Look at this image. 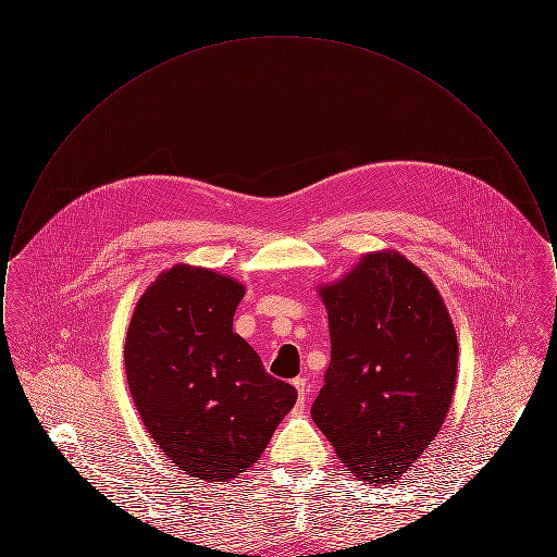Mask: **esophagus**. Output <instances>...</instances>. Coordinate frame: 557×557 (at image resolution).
Returning a JSON list of instances; mask_svg holds the SVG:
<instances>
[{"mask_svg":"<svg viewBox=\"0 0 557 557\" xmlns=\"http://www.w3.org/2000/svg\"><path fill=\"white\" fill-rule=\"evenodd\" d=\"M292 384H294V388L298 391V403L305 405V400H307V377L298 375V377L292 380Z\"/></svg>","mask_w":557,"mask_h":557,"instance_id":"esophagus-1","label":"esophagus"}]
</instances>
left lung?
<instances>
[{
	"mask_svg": "<svg viewBox=\"0 0 557 557\" xmlns=\"http://www.w3.org/2000/svg\"><path fill=\"white\" fill-rule=\"evenodd\" d=\"M330 366L311 418L346 468L366 482H397L428 450L449 411L457 336L420 267L371 252L321 288Z\"/></svg>",
	"mask_w": 557,
	"mask_h": 557,
	"instance_id": "1",
	"label": "left lung"
}]
</instances>
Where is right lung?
Segmentation results:
<instances>
[{"label":"right lung","instance_id":"obj_1","mask_svg":"<svg viewBox=\"0 0 557 557\" xmlns=\"http://www.w3.org/2000/svg\"><path fill=\"white\" fill-rule=\"evenodd\" d=\"M242 296L232 277L177 265L144 292L129 323L133 403L162 453L194 480L246 472L298 397L234 332Z\"/></svg>","mask_w":557,"mask_h":557}]
</instances>
